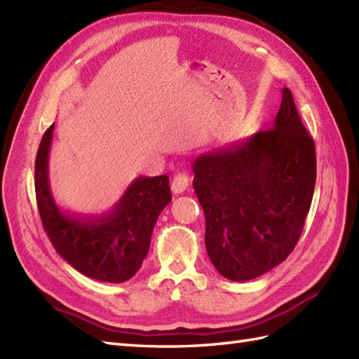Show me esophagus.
<instances>
[{
	"instance_id": "esophagus-1",
	"label": "esophagus",
	"mask_w": 359,
	"mask_h": 359,
	"mask_svg": "<svg viewBox=\"0 0 359 359\" xmlns=\"http://www.w3.org/2000/svg\"><path fill=\"white\" fill-rule=\"evenodd\" d=\"M189 185V176L185 172H179L171 182V189L174 194H182Z\"/></svg>"
}]
</instances>
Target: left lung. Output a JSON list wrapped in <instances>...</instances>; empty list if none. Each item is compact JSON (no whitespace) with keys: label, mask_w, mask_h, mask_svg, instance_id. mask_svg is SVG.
I'll return each instance as SVG.
<instances>
[{"label":"left lung","mask_w":359,"mask_h":359,"mask_svg":"<svg viewBox=\"0 0 359 359\" xmlns=\"http://www.w3.org/2000/svg\"><path fill=\"white\" fill-rule=\"evenodd\" d=\"M272 128L193 162L208 255L224 278L248 281L285 262L311 210L315 144L283 88Z\"/></svg>","instance_id":"obj_1"}]
</instances>
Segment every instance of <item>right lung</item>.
Segmentation results:
<instances>
[{
  "mask_svg": "<svg viewBox=\"0 0 359 359\" xmlns=\"http://www.w3.org/2000/svg\"><path fill=\"white\" fill-rule=\"evenodd\" d=\"M55 123L44 133L35 162L41 222L56 252L86 277L108 283L130 280L148 254L154 224L171 202L166 174L139 177L108 214L79 217L61 212L48 187V151Z\"/></svg>",
  "mask_w": 359,
  "mask_h": 359,
  "instance_id": "right-lung-1",
  "label": "right lung"
}]
</instances>
